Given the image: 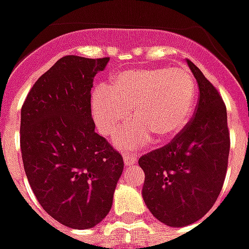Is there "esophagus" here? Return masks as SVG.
<instances>
[{"mask_svg":"<svg viewBox=\"0 0 249 249\" xmlns=\"http://www.w3.org/2000/svg\"><path fill=\"white\" fill-rule=\"evenodd\" d=\"M124 162H125V165H126V167H128V165H132V164L137 162V157L132 156V155H125Z\"/></svg>","mask_w":249,"mask_h":249,"instance_id":"obj_1","label":"esophagus"}]
</instances>
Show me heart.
Listing matches in <instances>:
<instances>
[{"label": "heart", "instance_id": "obj_1", "mask_svg": "<svg viewBox=\"0 0 249 249\" xmlns=\"http://www.w3.org/2000/svg\"><path fill=\"white\" fill-rule=\"evenodd\" d=\"M197 87L183 68H137L117 73L109 88L92 94V116L103 136H110L129 117L135 121L114 136V145L133 151L175 139L187 126L196 104Z\"/></svg>", "mask_w": 249, "mask_h": 249}]
</instances>
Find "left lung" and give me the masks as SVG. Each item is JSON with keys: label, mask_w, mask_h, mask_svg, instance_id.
I'll list each match as a JSON object with an SVG mask.
<instances>
[{"label": "left lung", "mask_w": 249, "mask_h": 249, "mask_svg": "<svg viewBox=\"0 0 249 249\" xmlns=\"http://www.w3.org/2000/svg\"><path fill=\"white\" fill-rule=\"evenodd\" d=\"M200 90L193 119L168 145L140 157L142 198L169 227H185L213 207L224 184L230 155L227 108L216 88L187 60Z\"/></svg>", "instance_id": "8db88e82"}]
</instances>
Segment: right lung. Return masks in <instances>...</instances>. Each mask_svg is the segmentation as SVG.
Returning a JSON list of instances; mask_svg holds the SVG:
<instances>
[{
	"label": "right lung",
	"mask_w": 249,
	"mask_h": 249,
	"mask_svg": "<svg viewBox=\"0 0 249 249\" xmlns=\"http://www.w3.org/2000/svg\"><path fill=\"white\" fill-rule=\"evenodd\" d=\"M105 58L65 56L35 82L21 108L19 142L32 191L52 217L88 230L109 213L123 156L94 132L93 78Z\"/></svg>",
	"instance_id": "right-lung-1"
}]
</instances>
